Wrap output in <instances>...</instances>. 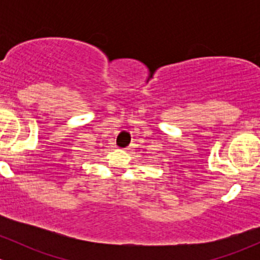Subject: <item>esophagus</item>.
Segmentation results:
<instances>
[{"mask_svg": "<svg viewBox=\"0 0 260 260\" xmlns=\"http://www.w3.org/2000/svg\"><path fill=\"white\" fill-rule=\"evenodd\" d=\"M124 149H125V151H129V149H131V147H125Z\"/></svg>", "mask_w": 260, "mask_h": 260, "instance_id": "1", "label": "esophagus"}]
</instances>
